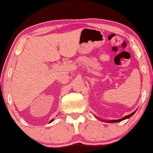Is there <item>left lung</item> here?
I'll return each instance as SVG.
<instances>
[{
    "mask_svg": "<svg viewBox=\"0 0 153 153\" xmlns=\"http://www.w3.org/2000/svg\"><path fill=\"white\" fill-rule=\"evenodd\" d=\"M136 111H134V112H133L132 113L129 114V115H126V116H125V117H123V118L120 119V120H109V121H107V120H101V121H105V122H107V123H116V122H120V121H123V120H126V119H128V118H129V117H131V116H132V115H134V114L136 113ZM95 117H96V116H95Z\"/></svg>",
    "mask_w": 153,
    "mask_h": 153,
    "instance_id": "obj_1",
    "label": "left lung"
}]
</instances>
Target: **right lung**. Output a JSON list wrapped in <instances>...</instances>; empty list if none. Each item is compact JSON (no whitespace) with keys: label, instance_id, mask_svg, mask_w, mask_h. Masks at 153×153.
Returning a JSON list of instances; mask_svg holds the SVG:
<instances>
[{"label":"right lung","instance_id":"obj_1","mask_svg":"<svg viewBox=\"0 0 153 153\" xmlns=\"http://www.w3.org/2000/svg\"><path fill=\"white\" fill-rule=\"evenodd\" d=\"M53 120H53H53H51L50 121H49V123H51V122H53Z\"/></svg>","mask_w":153,"mask_h":153}]
</instances>
